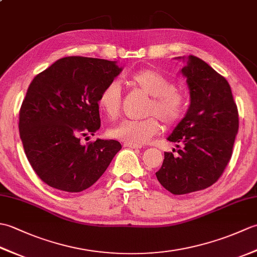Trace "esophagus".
I'll use <instances>...</instances> for the list:
<instances>
[{"mask_svg": "<svg viewBox=\"0 0 257 257\" xmlns=\"http://www.w3.org/2000/svg\"><path fill=\"white\" fill-rule=\"evenodd\" d=\"M123 146L127 147V148H132V149H141V148H143V146H141V145L132 144V143H124Z\"/></svg>", "mask_w": 257, "mask_h": 257, "instance_id": "esophagus-1", "label": "esophagus"}]
</instances>
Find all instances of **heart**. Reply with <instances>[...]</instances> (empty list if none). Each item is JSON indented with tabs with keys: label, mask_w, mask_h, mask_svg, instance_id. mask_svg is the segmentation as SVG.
<instances>
[{
	"label": "heart",
	"mask_w": 257,
	"mask_h": 257,
	"mask_svg": "<svg viewBox=\"0 0 257 257\" xmlns=\"http://www.w3.org/2000/svg\"><path fill=\"white\" fill-rule=\"evenodd\" d=\"M130 81L151 96L145 119H125L109 129V136L132 144H144L160 134L163 122L176 124L187 108V96L172 81L155 69L144 68L130 76ZM121 88L118 81L111 80L101 89L98 106L109 118H116L121 109Z\"/></svg>",
	"instance_id": "1"
}]
</instances>
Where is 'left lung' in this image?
Here are the masks:
<instances>
[{
  "label": "left lung",
  "mask_w": 257,
  "mask_h": 257,
  "mask_svg": "<svg viewBox=\"0 0 257 257\" xmlns=\"http://www.w3.org/2000/svg\"><path fill=\"white\" fill-rule=\"evenodd\" d=\"M181 73L191 101L185 117L168 137L179 149L176 155L165 152L156 172L162 187L176 195L204 190L219 180L238 130V111L227 80L193 55Z\"/></svg>",
  "instance_id": "8db88e82"
}]
</instances>
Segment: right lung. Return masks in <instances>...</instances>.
<instances>
[{"label":"right lung","mask_w":257,"mask_h":257,"mask_svg":"<svg viewBox=\"0 0 257 257\" xmlns=\"http://www.w3.org/2000/svg\"><path fill=\"white\" fill-rule=\"evenodd\" d=\"M121 72L117 62L68 56L36 75L20 110V137L43 182L65 192L91 187L121 149L117 140L80 137L100 128L98 97Z\"/></svg>","instance_id":"add662e5"}]
</instances>
